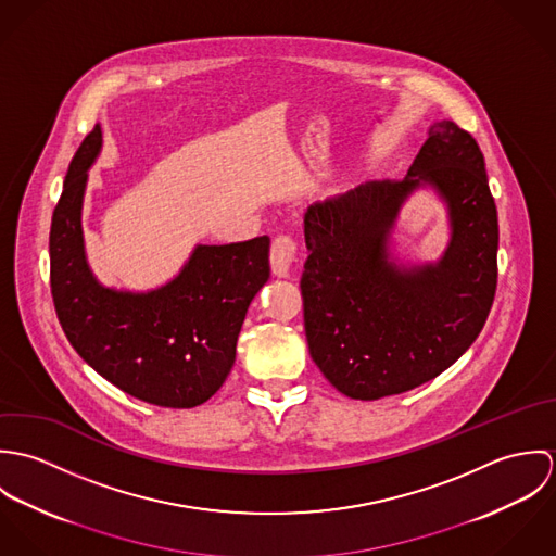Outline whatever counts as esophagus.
Here are the masks:
<instances>
[{"instance_id": "obj_1", "label": "esophagus", "mask_w": 556, "mask_h": 556, "mask_svg": "<svg viewBox=\"0 0 556 556\" xmlns=\"http://www.w3.org/2000/svg\"><path fill=\"white\" fill-rule=\"evenodd\" d=\"M298 261V241L291 236H278L271 241V250H269V263H271V271L278 278L289 276L291 265Z\"/></svg>"}]
</instances>
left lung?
Wrapping results in <instances>:
<instances>
[{
	"label": "left lung",
	"instance_id": "1",
	"mask_svg": "<svg viewBox=\"0 0 556 556\" xmlns=\"http://www.w3.org/2000/svg\"><path fill=\"white\" fill-rule=\"evenodd\" d=\"M419 182L448 201L453 241L437 266L404 270L387 261L384 241ZM304 233L306 340L340 394L408 392L447 370L479 336L496 293L498 220L483 154L458 124L430 126L404 179L311 205Z\"/></svg>",
	"mask_w": 556,
	"mask_h": 556
}]
</instances>
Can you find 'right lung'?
<instances>
[{
	"label": "right lung",
	"instance_id": "obj_1",
	"mask_svg": "<svg viewBox=\"0 0 556 556\" xmlns=\"http://www.w3.org/2000/svg\"><path fill=\"white\" fill-rule=\"evenodd\" d=\"M100 126L83 139L53 210L51 295L80 357L109 383L143 402L192 408L214 396L236 364L239 329L269 278V238L197 245L181 274L152 293L100 287L83 252L80 203Z\"/></svg>",
	"mask_w": 556,
	"mask_h": 556
}]
</instances>
